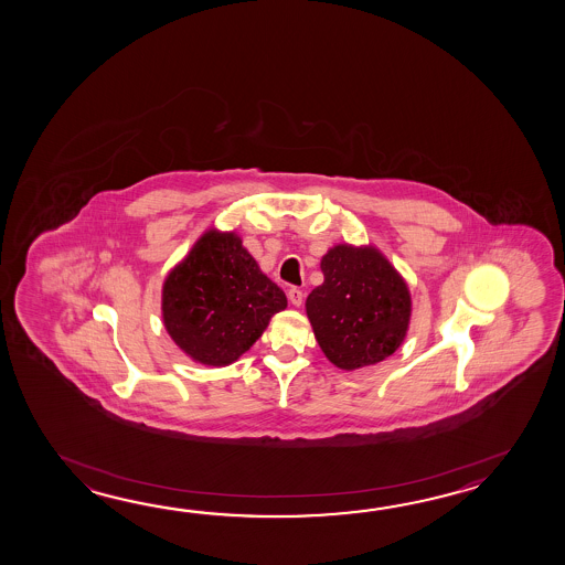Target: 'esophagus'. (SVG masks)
I'll return each instance as SVG.
<instances>
[{"instance_id": "esophagus-1", "label": "esophagus", "mask_w": 565, "mask_h": 565, "mask_svg": "<svg viewBox=\"0 0 565 565\" xmlns=\"http://www.w3.org/2000/svg\"><path fill=\"white\" fill-rule=\"evenodd\" d=\"M288 300H290L295 307H300L302 300H305V292H302L300 288L292 287L288 290Z\"/></svg>"}]
</instances>
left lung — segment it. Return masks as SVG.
I'll use <instances>...</instances> for the list:
<instances>
[{
  "mask_svg": "<svg viewBox=\"0 0 565 565\" xmlns=\"http://www.w3.org/2000/svg\"><path fill=\"white\" fill-rule=\"evenodd\" d=\"M321 270L323 285L312 288L305 309L324 358L353 372L394 355L412 317L408 285L394 265L372 244H337Z\"/></svg>",
  "mask_w": 565,
  "mask_h": 565,
  "instance_id": "8db88e82",
  "label": "left lung"
}]
</instances>
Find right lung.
<instances>
[{"label":"right lung","mask_w":565,"mask_h":565,"mask_svg":"<svg viewBox=\"0 0 565 565\" xmlns=\"http://www.w3.org/2000/svg\"><path fill=\"white\" fill-rule=\"evenodd\" d=\"M287 297L260 270L236 232L205 230L161 288V317L195 363L224 367L253 348Z\"/></svg>","instance_id":"obj_1"}]
</instances>
